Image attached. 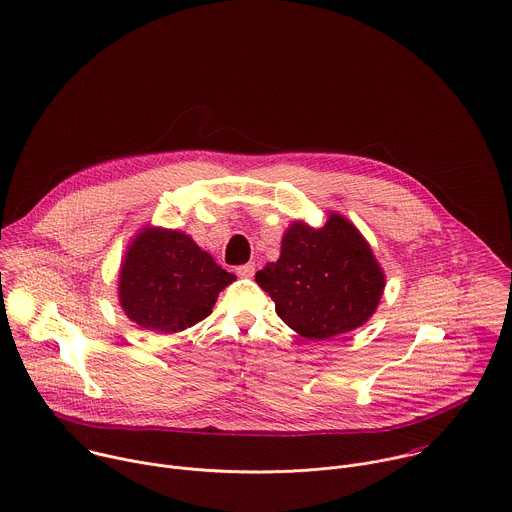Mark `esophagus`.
Here are the masks:
<instances>
[{"mask_svg": "<svg viewBox=\"0 0 512 512\" xmlns=\"http://www.w3.org/2000/svg\"><path fill=\"white\" fill-rule=\"evenodd\" d=\"M237 275H239V277H253V275H255V263L249 261V263L237 267Z\"/></svg>", "mask_w": 512, "mask_h": 512, "instance_id": "34e87169", "label": "esophagus"}]
</instances>
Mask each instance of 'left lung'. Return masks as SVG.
<instances>
[{
    "label": "left lung",
    "mask_w": 512,
    "mask_h": 512,
    "mask_svg": "<svg viewBox=\"0 0 512 512\" xmlns=\"http://www.w3.org/2000/svg\"><path fill=\"white\" fill-rule=\"evenodd\" d=\"M255 281L275 301L277 315L307 339L364 325L386 285L368 241L337 213H329L319 229L291 223L279 259L257 271Z\"/></svg>",
    "instance_id": "obj_1"
}]
</instances>
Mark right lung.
<instances>
[{
  "label": "right lung",
  "instance_id": "1",
  "mask_svg": "<svg viewBox=\"0 0 512 512\" xmlns=\"http://www.w3.org/2000/svg\"><path fill=\"white\" fill-rule=\"evenodd\" d=\"M233 279L189 235L146 227L124 255L118 299L140 327L177 333L211 315Z\"/></svg>",
  "mask_w": 512,
  "mask_h": 512
}]
</instances>
